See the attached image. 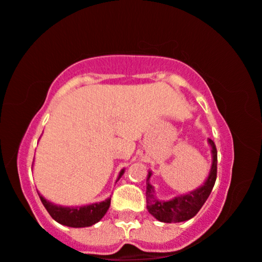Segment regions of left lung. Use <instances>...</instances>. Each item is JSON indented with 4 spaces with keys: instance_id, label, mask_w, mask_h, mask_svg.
Masks as SVG:
<instances>
[{
    "instance_id": "8db88e82",
    "label": "left lung",
    "mask_w": 262,
    "mask_h": 262,
    "mask_svg": "<svg viewBox=\"0 0 262 262\" xmlns=\"http://www.w3.org/2000/svg\"><path fill=\"white\" fill-rule=\"evenodd\" d=\"M210 146L211 154H213V164H211V169L203 186H201L197 190L190 192L188 194L184 196L175 197L173 200L164 202L158 201L154 194V187L148 183L151 177V171H148L146 179V202H147V210L151 215H154L157 220L162 223H181V221L190 220L196 215L205 201L209 197L211 190H213L215 180H216L217 173V151L215 146L214 141L211 139H208Z\"/></svg>"
}]
</instances>
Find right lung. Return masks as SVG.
Segmentation results:
<instances>
[{
	"label": "right lung",
	"instance_id": "1",
	"mask_svg": "<svg viewBox=\"0 0 262 262\" xmlns=\"http://www.w3.org/2000/svg\"><path fill=\"white\" fill-rule=\"evenodd\" d=\"M123 173L124 169H122L117 180H120V178L123 175ZM38 196L41 198L42 204L45 205V208L47 209L53 219L59 224L70 227H88L97 224L106 214V211L111 204V198H107L106 201L100 202V203L84 205V207L70 208L53 204L47 200H45L41 194H38Z\"/></svg>",
	"mask_w": 262,
	"mask_h": 262
}]
</instances>
